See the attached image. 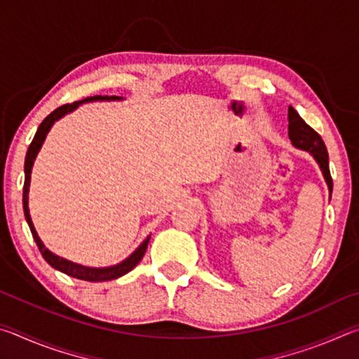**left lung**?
Listing matches in <instances>:
<instances>
[{"label": "left lung", "mask_w": 359, "mask_h": 359, "mask_svg": "<svg viewBox=\"0 0 359 359\" xmlns=\"http://www.w3.org/2000/svg\"><path fill=\"white\" fill-rule=\"evenodd\" d=\"M288 136L294 147L306 150L311 154L323 172V177L327 184L330 194L332 193V179L330 172V160H327V150L323 139L317 131L311 128L306 121L301 118L293 107H288Z\"/></svg>", "instance_id": "obj_1"}]
</instances>
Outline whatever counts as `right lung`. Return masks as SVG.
I'll return each mask as SVG.
<instances>
[{
    "mask_svg": "<svg viewBox=\"0 0 359 359\" xmlns=\"http://www.w3.org/2000/svg\"><path fill=\"white\" fill-rule=\"evenodd\" d=\"M118 100H123L120 98V96H90V98H85L82 101H76L72 102V104H65V106H60L58 109H55L52 114H48L47 117L42 120V123L39 125L38 131H36V135L33 137L32 144H29L28 151H27V156H25V184H23V212H25V218H27V223L29 226V231H32L33 234V239L36 242V245H38L39 252L44 259L47 261L48 264L52 267H55L57 271H62L63 274H68L74 278H81V280H87V282H106V280H114V278H118L121 276L128 274V272L133 269V267H136L139 261L142 259L145 250H147V245H149V241H150V236L145 238V241L142 242L141 245H139L135 252H133L128 258L121 261V263L115 264V266H109V267H88V266H82V264H77V263H72L69 259H65L62 257H58V255L52 253L48 248H46V245L42 244V241L39 239L38 233H36L34 229V224L32 222V217H29V209H28V191H29V180H32V168L34 165V160H36V155H38V151L41 150L42 144H44V139L47 136V133L50 131L52 125L55 123L57 120H60L62 117H65L66 114H69L77 109V106L83 104V102H92V101H118Z\"/></svg>",
    "mask_w": 359,
    "mask_h": 359,
    "instance_id": "obj_1",
    "label": "right lung"
}]
</instances>
